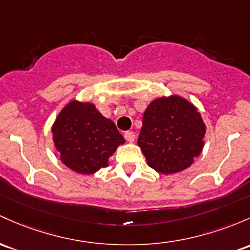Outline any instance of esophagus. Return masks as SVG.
<instances>
[{
  "label": "esophagus",
  "mask_w": 250,
  "mask_h": 250,
  "mask_svg": "<svg viewBox=\"0 0 250 250\" xmlns=\"http://www.w3.org/2000/svg\"><path fill=\"white\" fill-rule=\"evenodd\" d=\"M125 139L127 140L128 142H134V140H135V134H134L133 131H125Z\"/></svg>",
  "instance_id": "34e87169"
}]
</instances>
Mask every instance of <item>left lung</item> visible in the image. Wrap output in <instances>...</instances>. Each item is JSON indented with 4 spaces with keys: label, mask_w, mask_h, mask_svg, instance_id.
<instances>
[{
    "label": "left lung",
    "mask_w": 250,
    "mask_h": 250,
    "mask_svg": "<svg viewBox=\"0 0 250 250\" xmlns=\"http://www.w3.org/2000/svg\"><path fill=\"white\" fill-rule=\"evenodd\" d=\"M201 114L179 96L153 101L144 114L138 145L148 166L172 174L190 167L204 146Z\"/></svg>",
    "instance_id": "8db88e82"
}]
</instances>
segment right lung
<instances>
[{
	"instance_id": "1",
	"label": "right lung",
	"mask_w": 250,
	"mask_h": 250,
	"mask_svg": "<svg viewBox=\"0 0 250 250\" xmlns=\"http://www.w3.org/2000/svg\"><path fill=\"white\" fill-rule=\"evenodd\" d=\"M53 141L60 160L81 174H92L108 166L125 139L114 122L91 103L72 101L62 109L53 127Z\"/></svg>"
}]
</instances>
